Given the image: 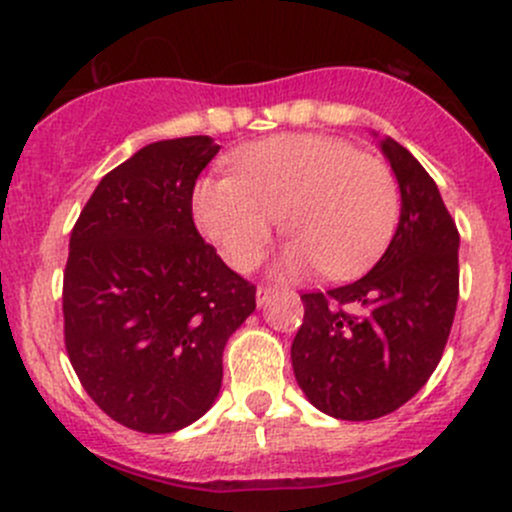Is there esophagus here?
I'll return each mask as SVG.
<instances>
[{"label":"esophagus","mask_w":512,"mask_h":512,"mask_svg":"<svg viewBox=\"0 0 512 512\" xmlns=\"http://www.w3.org/2000/svg\"><path fill=\"white\" fill-rule=\"evenodd\" d=\"M270 297H272V287H267V285L257 287L255 299H257V304H260V307H265V304L270 302Z\"/></svg>","instance_id":"esophagus-1"}]
</instances>
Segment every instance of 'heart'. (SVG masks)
<instances>
[{
    "label": "heart",
    "instance_id": "obj_1",
    "mask_svg": "<svg viewBox=\"0 0 512 512\" xmlns=\"http://www.w3.org/2000/svg\"><path fill=\"white\" fill-rule=\"evenodd\" d=\"M235 173L195 185L200 230L235 270H250L265 255L287 218L297 237L280 270L299 275L354 277L384 252L399 220L394 170L349 141L322 133H282L232 153Z\"/></svg>",
    "mask_w": 512,
    "mask_h": 512
}]
</instances>
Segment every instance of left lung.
Masks as SVG:
<instances>
[{
    "label": "left lung",
    "instance_id": "1",
    "mask_svg": "<svg viewBox=\"0 0 512 512\" xmlns=\"http://www.w3.org/2000/svg\"><path fill=\"white\" fill-rule=\"evenodd\" d=\"M381 151L401 190L396 235L361 280L302 294L292 342L299 389L342 421L386 416L418 394L441 361L458 304V227L436 183L394 138Z\"/></svg>",
    "mask_w": 512,
    "mask_h": 512
}]
</instances>
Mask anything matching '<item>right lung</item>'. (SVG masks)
<instances>
[{"instance_id":"right-lung-1","label":"right lung","mask_w":512,"mask_h":512,"mask_svg":"<svg viewBox=\"0 0 512 512\" xmlns=\"http://www.w3.org/2000/svg\"><path fill=\"white\" fill-rule=\"evenodd\" d=\"M220 151L210 136L141 148L96 185L69 240L64 342L98 409L173 433L218 399L223 349L255 312V285L193 223V188Z\"/></svg>"}]
</instances>
